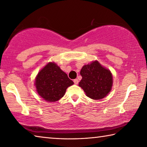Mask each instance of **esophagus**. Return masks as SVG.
<instances>
[{"instance_id":"obj_1","label":"esophagus","mask_w":147,"mask_h":147,"mask_svg":"<svg viewBox=\"0 0 147 147\" xmlns=\"http://www.w3.org/2000/svg\"><path fill=\"white\" fill-rule=\"evenodd\" d=\"M73 82H74V83L75 84H78V79H74V80H73Z\"/></svg>"}]
</instances>
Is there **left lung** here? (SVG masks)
Wrapping results in <instances>:
<instances>
[{
    "label": "left lung",
    "instance_id": "8db88e82",
    "mask_svg": "<svg viewBox=\"0 0 147 147\" xmlns=\"http://www.w3.org/2000/svg\"><path fill=\"white\" fill-rule=\"evenodd\" d=\"M80 74L82 79L78 85L91 99H102L111 90L113 80L111 71L97 60L83 66Z\"/></svg>",
    "mask_w": 147,
    "mask_h": 147
}]
</instances>
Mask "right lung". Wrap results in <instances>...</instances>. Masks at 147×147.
<instances>
[{
	"label": "right lung",
	"mask_w": 147,
	"mask_h": 147,
	"mask_svg": "<svg viewBox=\"0 0 147 147\" xmlns=\"http://www.w3.org/2000/svg\"><path fill=\"white\" fill-rule=\"evenodd\" d=\"M74 82L55 62H49L40 70L35 79L38 94L44 100L54 102L65 94L67 88Z\"/></svg>",
	"instance_id": "obj_1"
}]
</instances>
